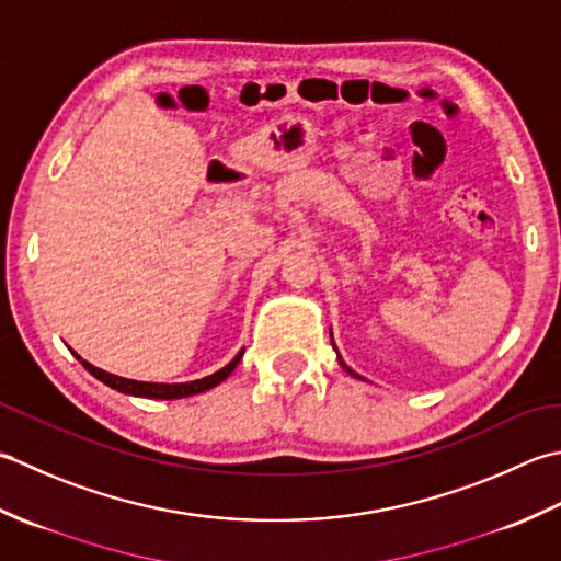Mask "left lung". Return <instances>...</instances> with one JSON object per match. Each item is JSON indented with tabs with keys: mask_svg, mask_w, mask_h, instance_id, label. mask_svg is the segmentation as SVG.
Returning a JSON list of instances; mask_svg holds the SVG:
<instances>
[{
	"mask_svg": "<svg viewBox=\"0 0 561 561\" xmlns=\"http://www.w3.org/2000/svg\"><path fill=\"white\" fill-rule=\"evenodd\" d=\"M341 365H344V360H341ZM344 368H346V365H344ZM346 370H348V373H351V375H353V370H351V368H346Z\"/></svg>",
	"mask_w": 561,
	"mask_h": 561,
	"instance_id": "8db88e82",
	"label": "left lung"
}]
</instances>
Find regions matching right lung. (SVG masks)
Segmentation results:
<instances>
[{
  "instance_id": "right-lung-1",
  "label": "right lung",
  "mask_w": 561,
  "mask_h": 561,
  "mask_svg": "<svg viewBox=\"0 0 561 561\" xmlns=\"http://www.w3.org/2000/svg\"><path fill=\"white\" fill-rule=\"evenodd\" d=\"M244 353V351H242ZM242 353L232 360L227 363L222 370H217L208 377H203V380H193V382H179V385H164V382H137V380H125V377H118V375H111L106 370H99L94 368V365L82 360L84 368L96 377V380H101L104 385L113 387V390H118L123 394H135V397H150V399H181V397H191V394H198V392H205L210 390V387L220 385L225 377H230V373L237 368V363L242 360Z\"/></svg>"
}]
</instances>
